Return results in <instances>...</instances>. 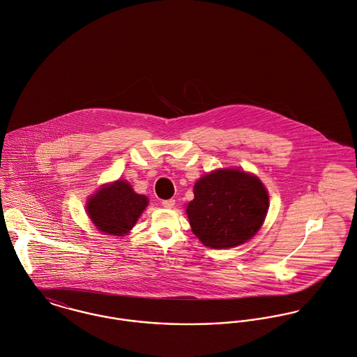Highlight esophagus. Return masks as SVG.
Instances as JSON below:
<instances>
[{"label":"esophagus","instance_id":"esophagus-1","mask_svg":"<svg viewBox=\"0 0 357 357\" xmlns=\"http://www.w3.org/2000/svg\"><path fill=\"white\" fill-rule=\"evenodd\" d=\"M161 205H162L164 208H172V206L175 205V199H174V198H169V199H162V201H161Z\"/></svg>","mask_w":357,"mask_h":357}]
</instances>
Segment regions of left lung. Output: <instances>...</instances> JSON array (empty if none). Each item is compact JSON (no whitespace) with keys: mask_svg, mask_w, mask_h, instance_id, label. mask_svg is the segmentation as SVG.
<instances>
[{"mask_svg":"<svg viewBox=\"0 0 357 357\" xmlns=\"http://www.w3.org/2000/svg\"><path fill=\"white\" fill-rule=\"evenodd\" d=\"M267 209V190L256 176L239 169H218L197 181L186 213L195 236L205 246L226 249L253 237Z\"/></svg>","mask_w":357,"mask_h":357,"instance_id":"left-lung-1","label":"left lung"}]
</instances>
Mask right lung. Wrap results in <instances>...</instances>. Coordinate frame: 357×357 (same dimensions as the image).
Masks as SVG:
<instances>
[{
  "label": "right lung",
  "mask_w": 357,
  "mask_h": 357,
  "mask_svg": "<svg viewBox=\"0 0 357 357\" xmlns=\"http://www.w3.org/2000/svg\"><path fill=\"white\" fill-rule=\"evenodd\" d=\"M148 205V198L118 181L100 189L87 202V213L97 229L105 234L123 236L135 225Z\"/></svg>",
  "instance_id": "add662e5"
}]
</instances>
